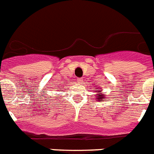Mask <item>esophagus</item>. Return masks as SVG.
I'll use <instances>...</instances> for the list:
<instances>
[{
  "instance_id": "1",
  "label": "esophagus",
  "mask_w": 154,
  "mask_h": 154,
  "mask_svg": "<svg viewBox=\"0 0 154 154\" xmlns=\"http://www.w3.org/2000/svg\"><path fill=\"white\" fill-rule=\"evenodd\" d=\"M77 82H78V83L79 84H83V79H82V78H77Z\"/></svg>"
}]
</instances>
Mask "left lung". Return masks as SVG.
<instances>
[{"mask_svg": "<svg viewBox=\"0 0 154 154\" xmlns=\"http://www.w3.org/2000/svg\"><path fill=\"white\" fill-rule=\"evenodd\" d=\"M101 89V88H100ZM95 92H97V94H96V99H97V100H99L100 102H103V100H105L106 97L105 94L102 92V90L101 91H95Z\"/></svg>", "mask_w": 154, "mask_h": 154, "instance_id": "left-lung-1", "label": "left lung"}]
</instances>
